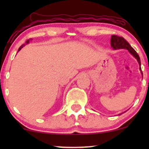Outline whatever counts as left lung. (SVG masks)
I'll return each mask as SVG.
<instances>
[{
    "label": "left lung",
    "mask_w": 149,
    "mask_h": 149,
    "mask_svg": "<svg viewBox=\"0 0 149 149\" xmlns=\"http://www.w3.org/2000/svg\"><path fill=\"white\" fill-rule=\"evenodd\" d=\"M111 47L114 49H127L136 58V60H138V63H139L140 66L141 65L140 64V57L137 54V52H136V51L132 47V46L130 45L128 43L125 39H124V38L117 35H112L111 39ZM140 70H141V67H140ZM141 72H142V74L143 75L142 70H141Z\"/></svg>",
    "instance_id": "obj_1"
}]
</instances>
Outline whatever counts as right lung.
<instances>
[{"label":"right lung","instance_id":"1","mask_svg":"<svg viewBox=\"0 0 149 149\" xmlns=\"http://www.w3.org/2000/svg\"><path fill=\"white\" fill-rule=\"evenodd\" d=\"M29 40H30V39H28L27 40H26V44H27V43H28V42H29ZM24 45H22L21 46V47H20L19 48V49H18V51H19L20 49H21L22 48V47H23V46Z\"/></svg>","mask_w":149,"mask_h":149}]
</instances>
